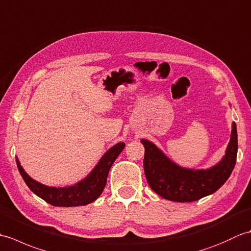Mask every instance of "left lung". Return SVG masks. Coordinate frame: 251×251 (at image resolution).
Wrapping results in <instances>:
<instances>
[{"label":"left lung","instance_id":"left-lung-1","mask_svg":"<svg viewBox=\"0 0 251 251\" xmlns=\"http://www.w3.org/2000/svg\"><path fill=\"white\" fill-rule=\"evenodd\" d=\"M141 143L145 147L143 168L149 185L163 199L178 202L199 201L219 190L233 172L238 149L234 122L226 154L216 165L206 169L181 167L153 142L141 139Z\"/></svg>","mask_w":251,"mask_h":251}]
</instances>
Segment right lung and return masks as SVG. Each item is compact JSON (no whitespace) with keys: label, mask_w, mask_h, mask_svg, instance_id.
<instances>
[{"label":"right lung","mask_w":251,"mask_h":251,"mask_svg":"<svg viewBox=\"0 0 251 251\" xmlns=\"http://www.w3.org/2000/svg\"><path fill=\"white\" fill-rule=\"evenodd\" d=\"M124 148V142H119L111 147L86 177L75 184L63 186V188L40 183L25 172L17 156H16V163L21 177L29 189L49 204L57 207L85 206L95 201L102 193L110 168Z\"/></svg>","instance_id":"obj_1"}]
</instances>
